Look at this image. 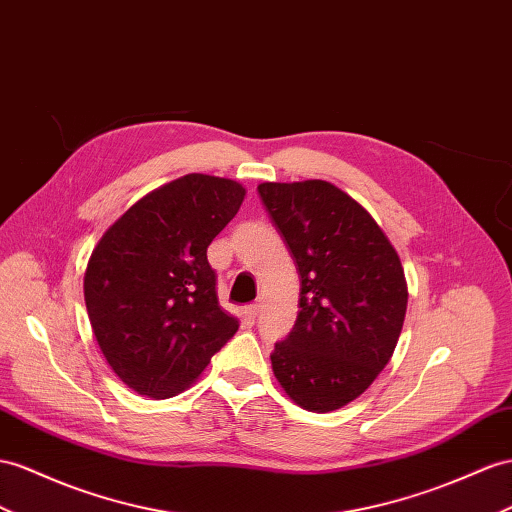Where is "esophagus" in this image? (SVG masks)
<instances>
[{
	"instance_id": "esophagus-1",
	"label": "esophagus",
	"mask_w": 512,
	"mask_h": 512,
	"mask_svg": "<svg viewBox=\"0 0 512 512\" xmlns=\"http://www.w3.org/2000/svg\"><path fill=\"white\" fill-rule=\"evenodd\" d=\"M257 313H259V305H257V303L244 307V316H246L248 320H255V318H257Z\"/></svg>"
}]
</instances>
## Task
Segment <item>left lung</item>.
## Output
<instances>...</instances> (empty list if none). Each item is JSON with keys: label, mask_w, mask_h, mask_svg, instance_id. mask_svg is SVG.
Instances as JSON below:
<instances>
[{"label": "left lung", "mask_w": 512, "mask_h": 512, "mask_svg": "<svg viewBox=\"0 0 512 512\" xmlns=\"http://www.w3.org/2000/svg\"><path fill=\"white\" fill-rule=\"evenodd\" d=\"M257 192L300 277V311L274 344L272 372L303 409H342L396 350L409 303L400 257L376 220L329 181H266Z\"/></svg>", "instance_id": "1"}]
</instances>
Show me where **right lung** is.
I'll list each match as a JSON object with an SVG mask.
<instances>
[{"mask_svg": "<svg viewBox=\"0 0 512 512\" xmlns=\"http://www.w3.org/2000/svg\"><path fill=\"white\" fill-rule=\"evenodd\" d=\"M244 194L233 179L179 177L131 205L90 255V326L114 374L140 396L188 389L238 331V318L218 305L207 246Z\"/></svg>", "mask_w": 512, "mask_h": 512, "instance_id": "add662e5", "label": "right lung"}]
</instances>
